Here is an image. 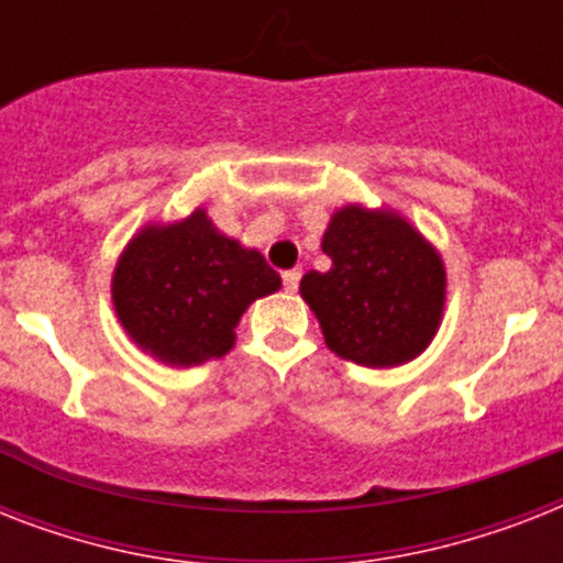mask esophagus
<instances>
[{"instance_id": "34e87169", "label": "esophagus", "mask_w": 563, "mask_h": 563, "mask_svg": "<svg viewBox=\"0 0 563 563\" xmlns=\"http://www.w3.org/2000/svg\"><path fill=\"white\" fill-rule=\"evenodd\" d=\"M298 283H300V268L283 272V286H286V291H298Z\"/></svg>"}]
</instances>
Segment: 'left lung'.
I'll list each match as a JSON object with an SVG mask.
<instances>
[{
	"label": "left lung",
	"mask_w": 563,
	"mask_h": 563,
	"mask_svg": "<svg viewBox=\"0 0 563 563\" xmlns=\"http://www.w3.org/2000/svg\"><path fill=\"white\" fill-rule=\"evenodd\" d=\"M333 265L307 272L300 298L316 312L327 347L365 368L418 360L435 339L446 300L438 247L397 210L347 203L321 239Z\"/></svg>",
	"instance_id": "8db88e82"
}]
</instances>
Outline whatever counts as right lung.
<instances>
[{
	"label": "right lung",
	"mask_w": 563,
	"mask_h": 563,
	"mask_svg": "<svg viewBox=\"0 0 563 563\" xmlns=\"http://www.w3.org/2000/svg\"><path fill=\"white\" fill-rule=\"evenodd\" d=\"M256 247L224 236L203 207L152 221L119 254L110 298L125 335L169 368L219 360L254 300L280 289Z\"/></svg>",
	"instance_id": "add662e5"
}]
</instances>
